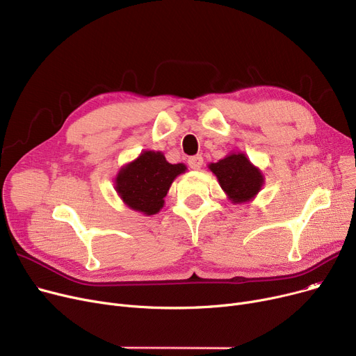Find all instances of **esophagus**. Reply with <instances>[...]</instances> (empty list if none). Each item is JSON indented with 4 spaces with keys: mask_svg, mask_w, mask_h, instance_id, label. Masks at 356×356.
Returning a JSON list of instances; mask_svg holds the SVG:
<instances>
[{
    "mask_svg": "<svg viewBox=\"0 0 356 356\" xmlns=\"http://www.w3.org/2000/svg\"><path fill=\"white\" fill-rule=\"evenodd\" d=\"M191 168H193V170H200V167L203 164V157L202 156H193L188 160Z\"/></svg>",
    "mask_w": 356,
    "mask_h": 356,
    "instance_id": "1",
    "label": "esophagus"
}]
</instances>
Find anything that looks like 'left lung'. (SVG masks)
Instances as JSON below:
<instances>
[{"label":"left lung","instance_id":"left-lung-1","mask_svg":"<svg viewBox=\"0 0 356 356\" xmlns=\"http://www.w3.org/2000/svg\"><path fill=\"white\" fill-rule=\"evenodd\" d=\"M222 191L234 204L251 202L264 186V175L241 152L229 153L218 163L208 164Z\"/></svg>","mask_w":356,"mask_h":356}]
</instances>
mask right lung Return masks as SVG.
<instances>
[{
  "label": "right lung",
  "mask_w": 356,
  "mask_h": 356,
  "mask_svg": "<svg viewBox=\"0 0 356 356\" xmlns=\"http://www.w3.org/2000/svg\"><path fill=\"white\" fill-rule=\"evenodd\" d=\"M186 170L188 167L183 163L172 164L161 152L145 149L120 168L114 186L129 209L152 216L163 209L164 197L172 183Z\"/></svg>",
  "instance_id": "1"
}]
</instances>
